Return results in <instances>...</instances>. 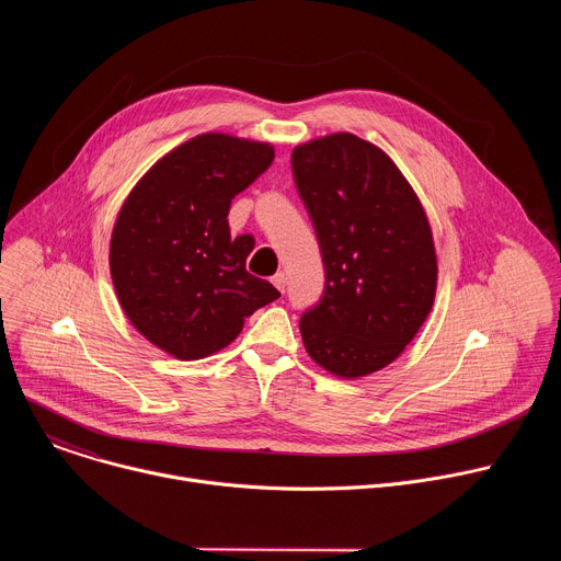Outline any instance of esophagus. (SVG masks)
Returning a JSON list of instances; mask_svg holds the SVG:
<instances>
[{
    "label": "esophagus",
    "instance_id": "34e87169",
    "mask_svg": "<svg viewBox=\"0 0 561 561\" xmlns=\"http://www.w3.org/2000/svg\"><path fill=\"white\" fill-rule=\"evenodd\" d=\"M271 282H273V284H275V286L282 290V293L286 290V275H284L282 271H279V273H275V275L271 277Z\"/></svg>",
    "mask_w": 561,
    "mask_h": 561
}]
</instances>
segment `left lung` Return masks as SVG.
<instances>
[{
	"label": "left lung",
	"mask_w": 561,
	"mask_h": 561,
	"mask_svg": "<svg viewBox=\"0 0 561 561\" xmlns=\"http://www.w3.org/2000/svg\"><path fill=\"white\" fill-rule=\"evenodd\" d=\"M297 193L327 268L324 295L299 319L308 355L355 379L402 355L435 301L428 217L392 159L351 133L293 150Z\"/></svg>",
	"instance_id": "1"
}]
</instances>
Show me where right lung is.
<instances>
[{
    "mask_svg": "<svg viewBox=\"0 0 561 561\" xmlns=\"http://www.w3.org/2000/svg\"><path fill=\"white\" fill-rule=\"evenodd\" d=\"M271 144L204 133L137 182L111 237V275L130 324L178 359L228 346L279 290L247 271L255 242L230 237L228 210L271 164Z\"/></svg>",
    "mask_w": 561,
    "mask_h": 561,
    "instance_id": "add662e5",
    "label": "right lung"
}]
</instances>
